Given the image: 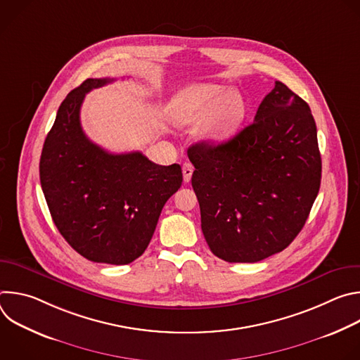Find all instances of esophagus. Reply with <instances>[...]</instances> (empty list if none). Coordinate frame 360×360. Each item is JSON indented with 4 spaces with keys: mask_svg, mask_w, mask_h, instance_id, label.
Returning <instances> with one entry per match:
<instances>
[{
    "mask_svg": "<svg viewBox=\"0 0 360 360\" xmlns=\"http://www.w3.org/2000/svg\"><path fill=\"white\" fill-rule=\"evenodd\" d=\"M192 172H193V167L191 164H184L182 167V174H184V181L185 182H189L191 178H192Z\"/></svg>",
    "mask_w": 360,
    "mask_h": 360,
    "instance_id": "1",
    "label": "esophagus"
}]
</instances>
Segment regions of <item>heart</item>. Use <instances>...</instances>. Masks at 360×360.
<instances>
[{
    "mask_svg": "<svg viewBox=\"0 0 360 360\" xmlns=\"http://www.w3.org/2000/svg\"><path fill=\"white\" fill-rule=\"evenodd\" d=\"M245 99L218 84L191 85L175 95L169 115L178 125L198 124V135L210 142L229 138L245 117Z\"/></svg>",
    "mask_w": 360,
    "mask_h": 360,
    "instance_id": "heart-1",
    "label": "heart"
}]
</instances>
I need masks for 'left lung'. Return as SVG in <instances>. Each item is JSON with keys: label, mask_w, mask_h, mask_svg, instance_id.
I'll return each mask as SVG.
<instances>
[{"label": "left lung", "mask_w": 360, "mask_h": 360, "mask_svg": "<svg viewBox=\"0 0 360 360\" xmlns=\"http://www.w3.org/2000/svg\"><path fill=\"white\" fill-rule=\"evenodd\" d=\"M188 157L203 236L226 262H259L288 248L321 188L315 120L281 81L250 125L222 143H193Z\"/></svg>", "instance_id": "8db88e82"}]
</instances>
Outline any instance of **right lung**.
Listing matches in <instances>:
<instances>
[{
  "label": "right lung",
  "instance_id": "1",
  "mask_svg": "<svg viewBox=\"0 0 360 360\" xmlns=\"http://www.w3.org/2000/svg\"><path fill=\"white\" fill-rule=\"evenodd\" d=\"M114 78H88L58 108L48 132L39 179L51 217L84 258L127 265L145 252L165 202L181 188L178 164L162 167L141 152L111 153L84 134L85 94Z\"/></svg>",
  "mask_w": 360,
  "mask_h": 360
}]
</instances>
